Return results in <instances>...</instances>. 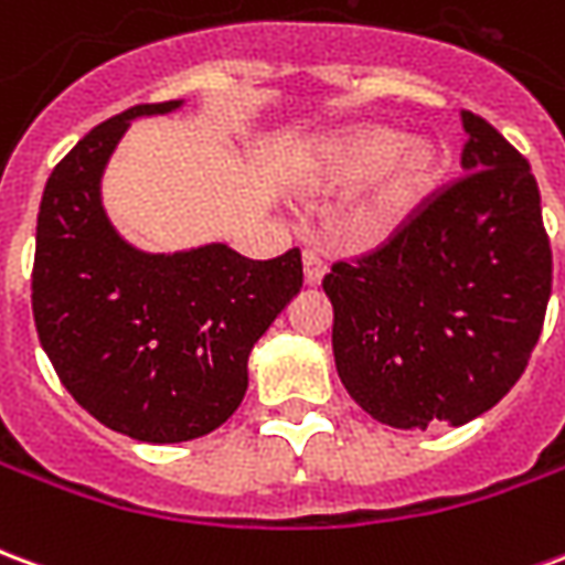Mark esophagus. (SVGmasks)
Wrapping results in <instances>:
<instances>
[{
    "mask_svg": "<svg viewBox=\"0 0 565 565\" xmlns=\"http://www.w3.org/2000/svg\"><path fill=\"white\" fill-rule=\"evenodd\" d=\"M302 266H306L308 284H320V278L327 275V263H323V257L315 254V250H306V254H302Z\"/></svg>",
    "mask_w": 565,
    "mask_h": 565,
    "instance_id": "34e87169",
    "label": "esophagus"
}]
</instances>
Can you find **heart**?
<instances>
[{
    "label": "heart",
    "mask_w": 565,
    "mask_h": 565,
    "mask_svg": "<svg viewBox=\"0 0 565 565\" xmlns=\"http://www.w3.org/2000/svg\"><path fill=\"white\" fill-rule=\"evenodd\" d=\"M445 162L448 153L436 141L405 145L399 129L369 124L323 141L311 153L302 184L318 193H332L375 177L342 221V238L348 245L375 247L399 233L433 196V190L441 184Z\"/></svg>",
    "instance_id": "obj_1"
}]
</instances>
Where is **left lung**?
<instances>
[{
    "label": "left lung",
    "mask_w": 565,
    "mask_h": 565,
    "mask_svg": "<svg viewBox=\"0 0 565 565\" xmlns=\"http://www.w3.org/2000/svg\"><path fill=\"white\" fill-rule=\"evenodd\" d=\"M466 174L399 233L332 263V354L354 403L396 429L462 426L530 363L551 296V242L533 169L462 111Z\"/></svg>",
    "instance_id": "obj_1"
}]
</instances>
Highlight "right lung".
I'll list each match as a JSON object with an SVG mask.
<instances>
[{
	"instance_id": "add662e5",
	"label": "right lung",
	"mask_w": 565,
	"mask_h": 565,
	"mask_svg": "<svg viewBox=\"0 0 565 565\" xmlns=\"http://www.w3.org/2000/svg\"><path fill=\"white\" fill-rule=\"evenodd\" d=\"M181 103L136 105L90 129L44 186L32 318L75 403L139 441L217 429L247 391V354L302 287V254L247 259L226 245L141 254L111 230L99 174L129 120Z\"/></svg>"
}]
</instances>
